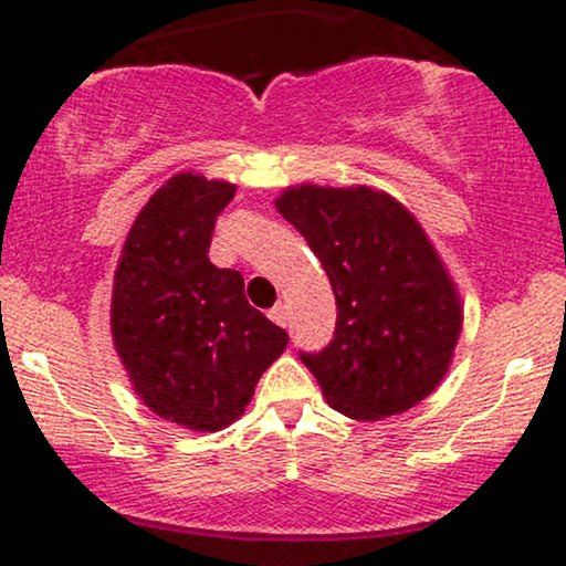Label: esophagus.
<instances>
[{
    "label": "esophagus",
    "mask_w": 566,
    "mask_h": 566,
    "mask_svg": "<svg viewBox=\"0 0 566 566\" xmlns=\"http://www.w3.org/2000/svg\"><path fill=\"white\" fill-rule=\"evenodd\" d=\"M269 316H271V322H276L279 327H287V322H290V311H287V305L284 303H276L274 308L269 311Z\"/></svg>",
    "instance_id": "1"
}]
</instances>
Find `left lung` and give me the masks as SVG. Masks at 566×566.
Listing matches in <instances>:
<instances>
[{"mask_svg":"<svg viewBox=\"0 0 566 566\" xmlns=\"http://www.w3.org/2000/svg\"><path fill=\"white\" fill-rule=\"evenodd\" d=\"M290 220L333 284L337 319L322 350H301L324 399L356 420L407 412L450 367L463 311L426 231L373 188H287Z\"/></svg>","mask_w":566,"mask_h":566,"instance_id":"obj_1","label":"left lung"}]
</instances>
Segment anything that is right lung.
<instances>
[{"label": "right lung", "mask_w": 566, "mask_h": 566, "mask_svg": "<svg viewBox=\"0 0 566 566\" xmlns=\"http://www.w3.org/2000/svg\"><path fill=\"white\" fill-rule=\"evenodd\" d=\"M233 191L175 175L138 212L114 274V346L135 391L193 431L231 426L290 340L247 303L242 274L207 258Z\"/></svg>", "instance_id": "obj_1"}]
</instances>
